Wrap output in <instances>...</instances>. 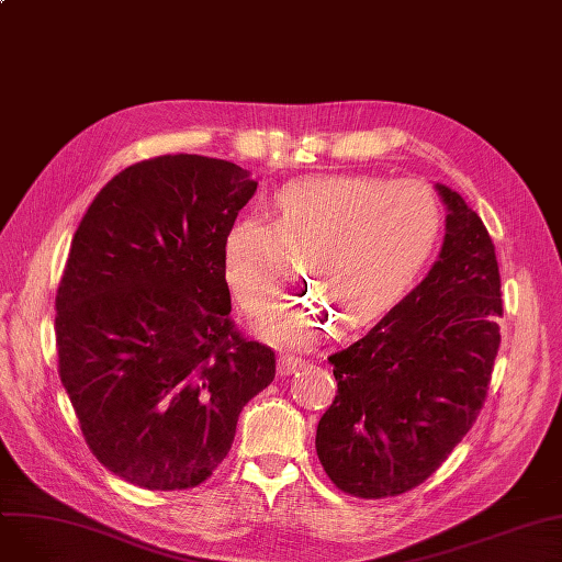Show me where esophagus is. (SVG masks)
<instances>
[{
  "mask_svg": "<svg viewBox=\"0 0 562 562\" xmlns=\"http://www.w3.org/2000/svg\"><path fill=\"white\" fill-rule=\"evenodd\" d=\"M305 367V360L296 358V356H280L278 360V373L280 375H289V373H296L299 369Z\"/></svg>",
  "mask_w": 562,
  "mask_h": 562,
  "instance_id": "obj_1",
  "label": "esophagus"
}]
</instances>
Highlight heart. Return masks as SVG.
<instances>
[{
	"label": "heart",
	"instance_id": "heart-1",
	"mask_svg": "<svg viewBox=\"0 0 562 562\" xmlns=\"http://www.w3.org/2000/svg\"><path fill=\"white\" fill-rule=\"evenodd\" d=\"M445 216L437 195L419 182L373 175H318L289 182L269 202V223L236 218L223 236V278L246 314L280 299L291 257L326 303H293L261 323L280 344L310 346L339 316L362 328L385 316L412 291L437 252Z\"/></svg>",
	"mask_w": 562,
	"mask_h": 562
}]
</instances>
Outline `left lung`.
Listing matches in <instances>:
<instances>
[{"mask_svg": "<svg viewBox=\"0 0 562 562\" xmlns=\"http://www.w3.org/2000/svg\"><path fill=\"white\" fill-rule=\"evenodd\" d=\"M447 234L428 276L362 339L335 352L337 396L316 456L346 494L385 498L422 485L474 426L504 314L494 244L460 193L435 184Z\"/></svg>", "mask_w": 562, "mask_h": 562, "instance_id": "8db88e82", "label": "left lung"}]
</instances>
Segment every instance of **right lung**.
<instances>
[{
    "instance_id": "right-lung-1",
    "label": "right lung",
    "mask_w": 562,
    "mask_h": 562,
    "mask_svg": "<svg viewBox=\"0 0 562 562\" xmlns=\"http://www.w3.org/2000/svg\"><path fill=\"white\" fill-rule=\"evenodd\" d=\"M257 182L232 161H138L83 214L56 291L58 375L91 453L145 490H187L232 449L276 352L229 318L223 236Z\"/></svg>"
}]
</instances>
